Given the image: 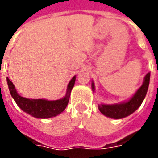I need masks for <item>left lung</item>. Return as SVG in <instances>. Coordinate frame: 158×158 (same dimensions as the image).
<instances>
[{"mask_svg": "<svg viewBox=\"0 0 158 158\" xmlns=\"http://www.w3.org/2000/svg\"><path fill=\"white\" fill-rule=\"evenodd\" d=\"M150 82V73H148L145 77L144 83L140 86L136 93L134 95L131 99L128 101L127 102H123L120 104H113V105H99V110L103 115L106 117H109L112 118L119 119L125 118L129 116L131 113H133L135 111L138 109L143 100L145 98V96L148 89ZM92 89L95 90L94 84L92 83Z\"/></svg>", "mask_w": 158, "mask_h": 158, "instance_id": "8db88e82", "label": "left lung"}]
</instances>
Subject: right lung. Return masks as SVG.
<instances>
[{
  "mask_svg": "<svg viewBox=\"0 0 158 158\" xmlns=\"http://www.w3.org/2000/svg\"><path fill=\"white\" fill-rule=\"evenodd\" d=\"M75 79L74 76L70 80L65 97L56 101H47L44 99L34 100L23 97L17 93L13 84L8 78H6V81L12 98L23 112L37 118H49L58 115L65 110L69 103L70 93L75 83Z\"/></svg>",
  "mask_w": 158,
  "mask_h": 158,
  "instance_id": "obj_1",
  "label": "right lung"
}]
</instances>
